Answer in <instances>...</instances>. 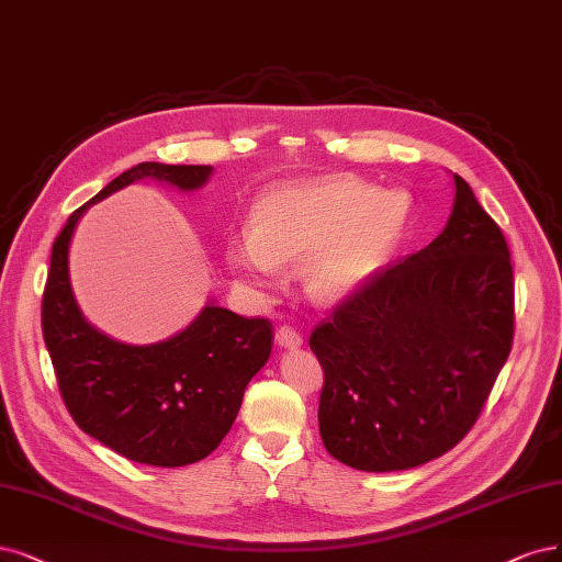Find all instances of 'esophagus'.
<instances>
[{
    "instance_id": "1",
    "label": "esophagus",
    "mask_w": 562,
    "mask_h": 562,
    "mask_svg": "<svg viewBox=\"0 0 562 562\" xmlns=\"http://www.w3.org/2000/svg\"><path fill=\"white\" fill-rule=\"evenodd\" d=\"M277 344L281 348H300L302 346V335L290 325H281L277 330Z\"/></svg>"
}]
</instances>
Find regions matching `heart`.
Wrapping results in <instances>:
<instances>
[{"mask_svg": "<svg viewBox=\"0 0 562 562\" xmlns=\"http://www.w3.org/2000/svg\"><path fill=\"white\" fill-rule=\"evenodd\" d=\"M412 216L404 192L348 177L285 183L260 200L254 229L232 235L227 265L258 295L274 290L279 262H302L306 293L321 302L348 297L391 256Z\"/></svg>", "mask_w": 562, "mask_h": 562, "instance_id": "heart-1", "label": "heart"}]
</instances>
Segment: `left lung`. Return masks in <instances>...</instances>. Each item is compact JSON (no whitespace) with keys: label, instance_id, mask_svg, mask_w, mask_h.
Masks as SVG:
<instances>
[{"label":"left lung","instance_id":"obj_1","mask_svg":"<svg viewBox=\"0 0 562 562\" xmlns=\"http://www.w3.org/2000/svg\"><path fill=\"white\" fill-rule=\"evenodd\" d=\"M453 181L441 235L374 274L308 337L325 376L321 439L353 470H412L451 451L509 358V246L472 188Z\"/></svg>","mask_w":562,"mask_h":562}]
</instances>
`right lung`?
<instances>
[{"instance_id":"add662e5","label":"right lung","mask_w":562,"mask_h":562,"mask_svg":"<svg viewBox=\"0 0 562 562\" xmlns=\"http://www.w3.org/2000/svg\"><path fill=\"white\" fill-rule=\"evenodd\" d=\"M209 177V165L142 162L76 209L53 244L42 330L65 406L83 432L144 465L183 468L218 447L248 381L272 353V323L209 302L165 341H115L94 330L74 300L69 244L86 209L115 190L153 179L190 192Z\"/></svg>"}]
</instances>
